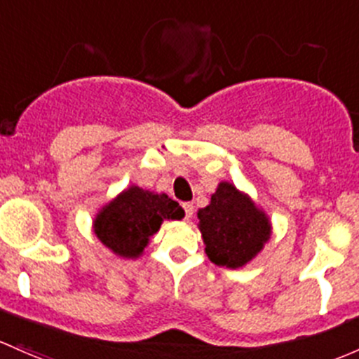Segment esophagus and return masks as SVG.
<instances>
[{
	"mask_svg": "<svg viewBox=\"0 0 359 359\" xmlns=\"http://www.w3.org/2000/svg\"><path fill=\"white\" fill-rule=\"evenodd\" d=\"M184 210H186V218H191L192 213H194V206H192V203H184Z\"/></svg>",
	"mask_w": 359,
	"mask_h": 359,
	"instance_id": "esophagus-1",
	"label": "esophagus"
}]
</instances>
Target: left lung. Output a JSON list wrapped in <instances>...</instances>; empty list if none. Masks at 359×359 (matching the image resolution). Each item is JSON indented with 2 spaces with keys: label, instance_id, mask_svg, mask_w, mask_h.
Masks as SVG:
<instances>
[{
  "label": "left lung",
  "instance_id": "8db88e82",
  "mask_svg": "<svg viewBox=\"0 0 359 359\" xmlns=\"http://www.w3.org/2000/svg\"><path fill=\"white\" fill-rule=\"evenodd\" d=\"M203 243L211 263L243 269L271 236L269 215L233 184L220 182L206 208L198 211Z\"/></svg>",
  "mask_w": 359,
  "mask_h": 359
}]
</instances>
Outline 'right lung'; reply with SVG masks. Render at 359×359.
I'll list each match as a JSON object with an SVG mask.
<instances>
[{
	"mask_svg": "<svg viewBox=\"0 0 359 359\" xmlns=\"http://www.w3.org/2000/svg\"><path fill=\"white\" fill-rule=\"evenodd\" d=\"M184 215L182 206L165 192L130 186L97 211L93 229L113 255L134 259L144 252L163 220H182Z\"/></svg>",
	"mask_w": 359,
	"mask_h": 359,
	"instance_id": "right-lung-1",
	"label": "right lung"
}]
</instances>
